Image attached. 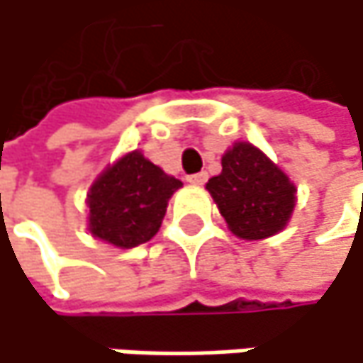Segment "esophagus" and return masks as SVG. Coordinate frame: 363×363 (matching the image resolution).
Instances as JSON below:
<instances>
[{
  "label": "esophagus",
  "instance_id": "34e87169",
  "mask_svg": "<svg viewBox=\"0 0 363 363\" xmlns=\"http://www.w3.org/2000/svg\"><path fill=\"white\" fill-rule=\"evenodd\" d=\"M206 180H208V174L206 172H198V174L187 176V183H191V185H204Z\"/></svg>",
  "mask_w": 363,
  "mask_h": 363
}]
</instances>
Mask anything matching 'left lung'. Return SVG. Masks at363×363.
<instances>
[{
  "label": "left lung",
  "instance_id": "8db88e82",
  "mask_svg": "<svg viewBox=\"0 0 363 363\" xmlns=\"http://www.w3.org/2000/svg\"><path fill=\"white\" fill-rule=\"evenodd\" d=\"M221 165L206 189L234 236L264 240L287 228L298 189L264 150L251 142H234Z\"/></svg>",
  "mask_w": 363,
  "mask_h": 363
}]
</instances>
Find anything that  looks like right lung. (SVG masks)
Masks as SVG:
<instances>
[{"instance_id":"1","label":"right lung","mask_w":363,"mask_h":363,"mask_svg":"<svg viewBox=\"0 0 363 363\" xmlns=\"http://www.w3.org/2000/svg\"><path fill=\"white\" fill-rule=\"evenodd\" d=\"M183 187L140 150L110 163L86 194L89 232L118 249L148 242L161 228L167 202Z\"/></svg>"}]
</instances>
